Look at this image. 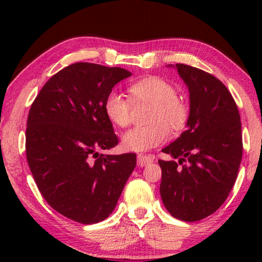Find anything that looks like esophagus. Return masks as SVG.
Returning a JSON list of instances; mask_svg holds the SVG:
<instances>
[{
    "instance_id": "obj_1",
    "label": "esophagus",
    "mask_w": 262,
    "mask_h": 262,
    "mask_svg": "<svg viewBox=\"0 0 262 262\" xmlns=\"http://www.w3.org/2000/svg\"><path fill=\"white\" fill-rule=\"evenodd\" d=\"M137 162L139 167H144L148 166L149 163L152 162V157L149 155H138L137 156Z\"/></svg>"
}]
</instances>
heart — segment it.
<instances>
[{
    "label": "heart",
    "mask_w": 262,
    "mask_h": 262,
    "mask_svg": "<svg viewBox=\"0 0 262 262\" xmlns=\"http://www.w3.org/2000/svg\"><path fill=\"white\" fill-rule=\"evenodd\" d=\"M132 102L150 103L151 124L137 126L123 136V145L128 151L143 152L160 145L168 138V126L182 127L187 120L188 108L177 91L163 78L150 76L135 82L130 89ZM106 116L117 126L125 127L131 121V101L116 91L106 96L103 103Z\"/></svg>",
    "instance_id": "obj_1"
}]
</instances>
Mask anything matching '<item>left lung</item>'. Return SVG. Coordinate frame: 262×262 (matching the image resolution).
Instances as JSON below:
<instances>
[{"label": "left lung", "instance_id": "left-lung-1", "mask_svg": "<svg viewBox=\"0 0 262 262\" xmlns=\"http://www.w3.org/2000/svg\"><path fill=\"white\" fill-rule=\"evenodd\" d=\"M174 68L188 88L189 116L186 131L162 149L173 160L159 161L160 193L171 216L196 222L220 209L235 184L242 160L241 118L218 78L186 64Z\"/></svg>", "mask_w": 262, "mask_h": 262}]
</instances>
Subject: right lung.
Returning <instances> with one entry per match:
<instances>
[{"mask_svg": "<svg viewBox=\"0 0 262 262\" xmlns=\"http://www.w3.org/2000/svg\"><path fill=\"white\" fill-rule=\"evenodd\" d=\"M123 68L75 63L50 78L27 118L26 157L53 210L82 224L106 220L136 167V154L105 155L118 144L103 103Z\"/></svg>", "mask_w": 262, "mask_h": 262, "instance_id": "right-lung-1", "label": "right lung"}]
</instances>
